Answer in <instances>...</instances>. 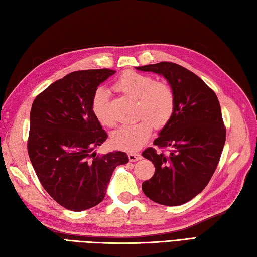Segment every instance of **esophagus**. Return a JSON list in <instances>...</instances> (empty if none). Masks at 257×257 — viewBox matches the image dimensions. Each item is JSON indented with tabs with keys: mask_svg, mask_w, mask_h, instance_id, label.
<instances>
[{
	"mask_svg": "<svg viewBox=\"0 0 257 257\" xmlns=\"http://www.w3.org/2000/svg\"><path fill=\"white\" fill-rule=\"evenodd\" d=\"M127 156H128V160L131 162H135V161H138V160H140L141 158H142V156H141V154L140 153H136V152H130V153L127 154Z\"/></svg>",
	"mask_w": 257,
	"mask_h": 257,
	"instance_id": "34e87169",
	"label": "esophagus"
}]
</instances>
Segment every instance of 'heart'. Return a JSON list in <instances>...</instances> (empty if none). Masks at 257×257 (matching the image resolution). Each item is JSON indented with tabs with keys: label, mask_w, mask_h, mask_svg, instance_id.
Instances as JSON below:
<instances>
[{
	"label": "heart",
	"mask_w": 257,
	"mask_h": 257,
	"mask_svg": "<svg viewBox=\"0 0 257 257\" xmlns=\"http://www.w3.org/2000/svg\"><path fill=\"white\" fill-rule=\"evenodd\" d=\"M114 88L125 95L136 98V117L133 124L123 125L113 132L111 140L115 148L123 151H136L150 140L153 126L158 130L166 126L175 111V94L165 82L134 71H126L119 76ZM91 108L96 121L106 127H113L115 119L109 111V94L99 87L94 92Z\"/></svg>",
	"instance_id": "heart-1"
}]
</instances>
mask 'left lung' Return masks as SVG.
Returning a JSON list of instances; mask_svg holds the SVG:
<instances>
[{
	"label": "left lung",
	"mask_w": 257,
	"mask_h": 257,
	"mask_svg": "<svg viewBox=\"0 0 257 257\" xmlns=\"http://www.w3.org/2000/svg\"><path fill=\"white\" fill-rule=\"evenodd\" d=\"M136 69L163 75L175 94L171 121L142 155L155 166L142 190L150 200L166 206L182 205L205 188L218 165L226 140L221 105L211 87L190 70L172 62Z\"/></svg>",
	"instance_id": "1"
}]
</instances>
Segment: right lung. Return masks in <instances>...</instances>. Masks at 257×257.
<instances>
[{
  "label": "right lung",
  "mask_w": 257,
  "mask_h": 257,
  "mask_svg": "<svg viewBox=\"0 0 257 257\" xmlns=\"http://www.w3.org/2000/svg\"><path fill=\"white\" fill-rule=\"evenodd\" d=\"M114 73L109 69L72 72L41 92L31 108V163L44 190L70 211L101 203L115 167L128 162L124 152H94L107 133L94 117L92 97Z\"/></svg>",
  "instance_id": "right-lung-1"
}]
</instances>
